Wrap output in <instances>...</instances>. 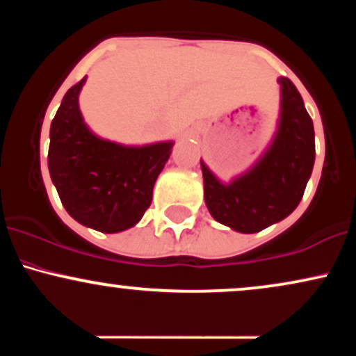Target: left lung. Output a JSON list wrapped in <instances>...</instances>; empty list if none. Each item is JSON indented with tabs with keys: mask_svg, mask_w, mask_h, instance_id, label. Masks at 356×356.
Wrapping results in <instances>:
<instances>
[{
	"mask_svg": "<svg viewBox=\"0 0 356 356\" xmlns=\"http://www.w3.org/2000/svg\"><path fill=\"white\" fill-rule=\"evenodd\" d=\"M281 83V118L275 142L254 169L224 186L201 161L204 199L218 222L234 231H263L291 214L303 197L314 164V129L300 92Z\"/></svg>",
	"mask_w": 356,
	"mask_h": 356,
	"instance_id": "obj_1",
	"label": "left lung"
}]
</instances>
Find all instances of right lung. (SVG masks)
I'll return each mask as SVG.
<instances>
[{"instance_id":"right-lung-1","label":"right lung","mask_w":356,"mask_h":356,"mask_svg":"<svg viewBox=\"0 0 356 356\" xmlns=\"http://www.w3.org/2000/svg\"><path fill=\"white\" fill-rule=\"evenodd\" d=\"M85 80L65 93L53 118L48 169L73 219L100 232H120L136 226L149 209L172 142L124 147L93 136L79 108Z\"/></svg>"}]
</instances>
